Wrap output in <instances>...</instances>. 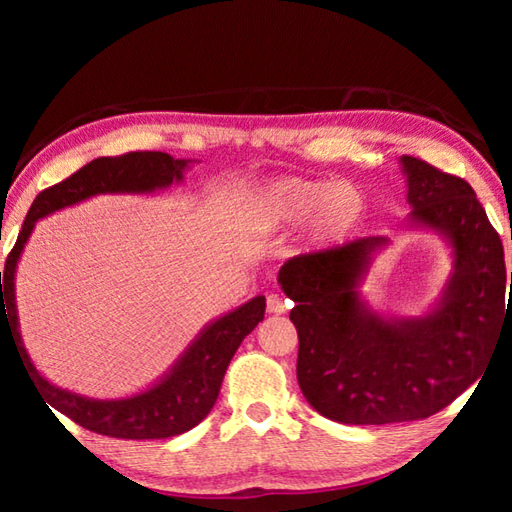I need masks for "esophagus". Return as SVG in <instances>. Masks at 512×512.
I'll use <instances>...</instances> for the list:
<instances>
[{
  "instance_id": "esophagus-1",
  "label": "esophagus",
  "mask_w": 512,
  "mask_h": 512,
  "mask_svg": "<svg viewBox=\"0 0 512 512\" xmlns=\"http://www.w3.org/2000/svg\"><path fill=\"white\" fill-rule=\"evenodd\" d=\"M266 308L270 314H284L290 308V301L284 295H277V292H273V295H268V299H266Z\"/></svg>"
}]
</instances>
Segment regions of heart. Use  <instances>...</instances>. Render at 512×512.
Wrapping results in <instances>:
<instances>
[{
    "instance_id": "1",
    "label": "heart",
    "mask_w": 512,
    "mask_h": 512,
    "mask_svg": "<svg viewBox=\"0 0 512 512\" xmlns=\"http://www.w3.org/2000/svg\"><path fill=\"white\" fill-rule=\"evenodd\" d=\"M367 215L365 193L354 184H332L314 178H279L250 198L244 222L255 233H273L312 217L319 242H341Z\"/></svg>"
}]
</instances>
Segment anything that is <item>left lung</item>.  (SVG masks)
Returning a JSON list of instances; mask_svg holds the SVG:
<instances>
[{
	"instance_id": "8db88e82",
	"label": "left lung",
	"mask_w": 512,
	"mask_h": 512,
	"mask_svg": "<svg viewBox=\"0 0 512 512\" xmlns=\"http://www.w3.org/2000/svg\"><path fill=\"white\" fill-rule=\"evenodd\" d=\"M411 220L447 233L455 275L438 310L385 321L365 310L354 284L380 235L288 259L279 284L295 301L297 380L321 416L343 424L424 420L473 385L512 301L504 246L469 182L420 158L402 156ZM512 295V292H510Z\"/></svg>"
}]
</instances>
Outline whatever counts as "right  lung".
Instances as JSON below:
<instances>
[{"label":"right lung","instance_id":"obj_1","mask_svg":"<svg viewBox=\"0 0 512 512\" xmlns=\"http://www.w3.org/2000/svg\"><path fill=\"white\" fill-rule=\"evenodd\" d=\"M184 160H173L162 151H127L121 156H103L74 171L52 187L43 189L21 226L17 242L10 250L0 273V341L2 332L10 334L21 363L35 389L41 391L50 407L61 411L83 429L101 436L123 440H162L193 429L213 409L220 394L226 367L237 352L239 343L264 321L266 299L255 297L242 308L209 325L195 341L173 372L149 391L125 400H90L50 385L21 345L15 308V268L26 239L39 217L63 206L81 202L96 193H145L169 187L182 180ZM52 411V409H50Z\"/></svg>","mask_w":512,"mask_h":512}]
</instances>
